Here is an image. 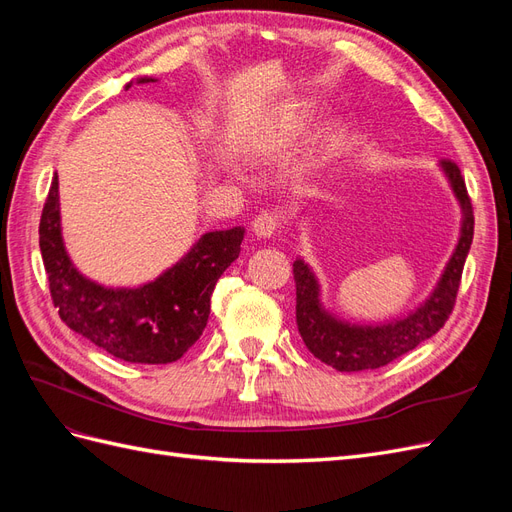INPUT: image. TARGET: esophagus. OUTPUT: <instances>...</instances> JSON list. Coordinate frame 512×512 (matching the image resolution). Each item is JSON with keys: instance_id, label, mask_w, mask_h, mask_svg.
I'll use <instances>...</instances> for the list:
<instances>
[{"instance_id": "obj_1", "label": "esophagus", "mask_w": 512, "mask_h": 512, "mask_svg": "<svg viewBox=\"0 0 512 512\" xmlns=\"http://www.w3.org/2000/svg\"><path fill=\"white\" fill-rule=\"evenodd\" d=\"M252 230L258 239H271L277 235V230H280V218H277L275 213H260L252 222Z\"/></svg>"}]
</instances>
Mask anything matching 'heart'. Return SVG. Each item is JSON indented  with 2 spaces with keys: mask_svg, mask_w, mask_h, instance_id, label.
Wrapping results in <instances>:
<instances>
[{
  "mask_svg": "<svg viewBox=\"0 0 512 512\" xmlns=\"http://www.w3.org/2000/svg\"><path fill=\"white\" fill-rule=\"evenodd\" d=\"M309 121H312V111H309L307 104H292L288 108V113L275 123L273 130L269 134L254 136L245 143V153L252 158L265 156L267 151H271L275 145H284L297 141L299 136H303L309 128Z\"/></svg>",
  "mask_w": 512,
  "mask_h": 512,
  "instance_id": "1",
  "label": "heart"
}]
</instances>
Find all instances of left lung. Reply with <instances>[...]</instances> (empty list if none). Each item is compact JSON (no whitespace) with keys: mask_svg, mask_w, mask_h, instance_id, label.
<instances>
[{"mask_svg":"<svg viewBox=\"0 0 512 512\" xmlns=\"http://www.w3.org/2000/svg\"><path fill=\"white\" fill-rule=\"evenodd\" d=\"M442 173L459 200L461 207V235L451 260L433 288L429 299L404 318L384 324H350L329 314L320 303V284L305 260L297 258L292 265L297 282V327L307 350L316 359L335 367L337 371L378 369L399 359L401 354L414 350L425 339L436 335L451 316L463 265L474 237V211L466 190V181L455 162L442 160Z\"/></svg>","mask_w":512,"mask_h":512,"instance_id":"obj_1","label":"left lung"}]
</instances>
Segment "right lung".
Masks as SVG:
<instances>
[{"label": "right lung", "mask_w": 512, "mask_h": 512, "mask_svg": "<svg viewBox=\"0 0 512 512\" xmlns=\"http://www.w3.org/2000/svg\"><path fill=\"white\" fill-rule=\"evenodd\" d=\"M149 83L153 79H136ZM132 81L126 85V89ZM245 228L205 232L177 265L138 288H104L76 271L61 239L59 181H51L40 218V252L59 318L115 359L164 365L203 335L211 294L239 258Z\"/></svg>", "instance_id": "1"}]
</instances>
